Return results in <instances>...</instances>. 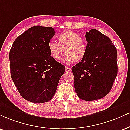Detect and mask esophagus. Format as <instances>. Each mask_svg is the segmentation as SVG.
<instances>
[{"instance_id": "esophagus-1", "label": "esophagus", "mask_w": 130, "mask_h": 130, "mask_svg": "<svg viewBox=\"0 0 130 130\" xmlns=\"http://www.w3.org/2000/svg\"><path fill=\"white\" fill-rule=\"evenodd\" d=\"M71 70L70 68H68V67H66V72H69Z\"/></svg>"}]
</instances>
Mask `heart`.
I'll list each match as a JSON object with an SVG mask.
<instances>
[{
    "instance_id": "heart-1",
    "label": "heart",
    "mask_w": 130,
    "mask_h": 130,
    "mask_svg": "<svg viewBox=\"0 0 130 130\" xmlns=\"http://www.w3.org/2000/svg\"><path fill=\"white\" fill-rule=\"evenodd\" d=\"M58 43L51 41L47 47L52 58L58 60L64 51V60L68 63L80 61L84 59L87 53V42L77 32L67 31L57 36Z\"/></svg>"
}]
</instances>
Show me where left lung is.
<instances>
[{
    "mask_svg": "<svg viewBox=\"0 0 130 130\" xmlns=\"http://www.w3.org/2000/svg\"><path fill=\"white\" fill-rule=\"evenodd\" d=\"M87 49L84 59L72 68L76 94L84 101L107 95L118 74L117 51L108 37L96 29L86 32Z\"/></svg>",
    "mask_w": 130,
    "mask_h": 130,
    "instance_id": "8db88e82",
    "label": "left lung"
}]
</instances>
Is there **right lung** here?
Returning a JSON list of instances; mask_svg holds the SVG:
<instances>
[{"label":"right lung","instance_id":"right-lung-1","mask_svg":"<svg viewBox=\"0 0 130 130\" xmlns=\"http://www.w3.org/2000/svg\"><path fill=\"white\" fill-rule=\"evenodd\" d=\"M55 34L51 27L33 26L16 38L9 51L11 78L20 95L34 103L51 100L65 72L48 50Z\"/></svg>","mask_w":130,"mask_h":130}]
</instances>
